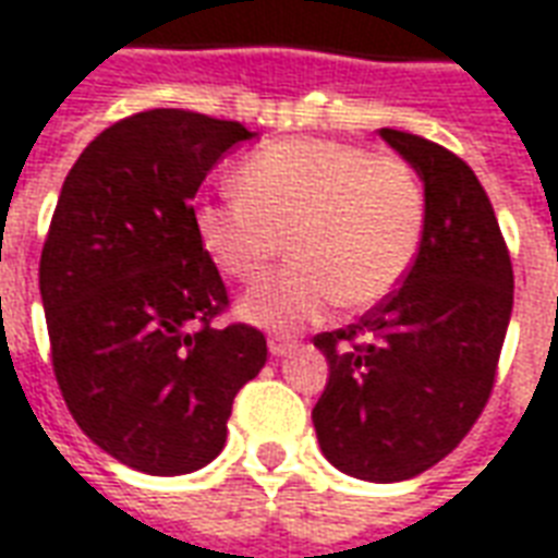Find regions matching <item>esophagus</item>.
<instances>
[{
  "mask_svg": "<svg viewBox=\"0 0 558 558\" xmlns=\"http://www.w3.org/2000/svg\"><path fill=\"white\" fill-rule=\"evenodd\" d=\"M291 349H294V342H291V339H282V336H272L270 339L272 357H286V354H291Z\"/></svg>",
  "mask_w": 558,
  "mask_h": 558,
  "instance_id": "obj_1",
  "label": "esophagus"
}]
</instances>
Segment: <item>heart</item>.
<instances>
[{"label":"heart","instance_id":"1","mask_svg":"<svg viewBox=\"0 0 558 558\" xmlns=\"http://www.w3.org/2000/svg\"><path fill=\"white\" fill-rule=\"evenodd\" d=\"M240 195L207 197L195 231L213 264L255 282L288 248L298 260L252 288L240 310L264 327L318 318L336 300L375 306L402 282L424 236L417 173L397 156L339 141L260 146L236 171Z\"/></svg>","mask_w":558,"mask_h":558}]
</instances>
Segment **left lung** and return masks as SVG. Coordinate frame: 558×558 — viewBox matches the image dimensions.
<instances>
[{"label": "left lung", "mask_w": 558, "mask_h": 558, "mask_svg": "<svg viewBox=\"0 0 558 558\" xmlns=\"http://www.w3.org/2000/svg\"><path fill=\"white\" fill-rule=\"evenodd\" d=\"M381 137L424 180V236L397 291L312 339L330 363L312 424L339 472L390 484L445 460L484 412L513 270L475 171L421 134L381 129Z\"/></svg>", "instance_id": "left-lung-1"}]
</instances>
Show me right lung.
Returning a JSON list of instances; mask_svg holds the SVG:
<instances>
[{
  "mask_svg": "<svg viewBox=\"0 0 558 558\" xmlns=\"http://www.w3.org/2000/svg\"><path fill=\"white\" fill-rule=\"evenodd\" d=\"M255 134L156 108L81 153L50 219L38 286L53 375L86 436L146 475L219 457L240 387L267 363L258 327H216L228 288L195 231L209 168Z\"/></svg>",
  "mask_w": 558,
  "mask_h": 558,
  "instance_id": "1",
  "label": "right lung"
}]
</instances>
